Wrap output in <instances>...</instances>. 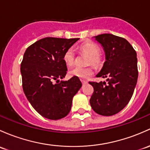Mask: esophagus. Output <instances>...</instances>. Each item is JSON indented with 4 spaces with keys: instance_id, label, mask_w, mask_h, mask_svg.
Segmentation results:
<instances>
[{
    "instance_id": "obj_1",
    "label": "esophagus",
    "mask_w": 150,
    "mask_h": 150,
    "mask_svg": "<svg viewBox=\"0 0 150 150\" xmlns=\"http://www.w3.org/2000/svg\"><path fill=\"white\" fill-rule=\"evenodd\" d=\"M81 82H82V84L83 85L86 84V83H87V81H86V80H81Z\"/></svg>"
}]
</instances>
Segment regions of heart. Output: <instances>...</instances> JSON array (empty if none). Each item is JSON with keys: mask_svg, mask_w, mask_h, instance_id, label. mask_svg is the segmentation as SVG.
I'll list each match as a JSON object with an SVG mask.
<instances>
[{"mask_svg": "<svg viewBox=\"0 0 150 150\" xmlns=\"http://www.w3.org/2000/svg\"><path fill=\"white\" fill-rule=\"evenodd\" d=\"M78 50L82 54L87 55L86 64H92L96 67L101 66L103 60L100 55V47L96 43L91 42H87L82 44L78 47ZM75 53L73 49L69 48L64 52L63 54V61L66 65L72 66L75 62ZM69 74L72 77H76L80 79H86L88 77L92 75L93 69L91 67H75L69 71Z\"/></svg>", "mask_w": 150, "mask_h": 150, "instance_id": "1", "label": "heart"}]
</instances>
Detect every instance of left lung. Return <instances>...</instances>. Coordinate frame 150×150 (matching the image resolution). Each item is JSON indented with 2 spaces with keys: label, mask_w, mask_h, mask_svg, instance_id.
Returning <instances> with one entry per match:
<instances>
[{
  "label": "left lung",
  "mask_w": 150,
  "mask_h": 150,
  "mask_svg": "<svg viewBox=\"0 0 150 150\" xmlns=\"http://www.w3.org/2000/svg\"><path fill=\"white\" fill-rule=\"evenodd\" d=\"M102 45L105 62L97 78L105 82H89L93 87L90 99L91 107L102 116H112L128 104L133 95L138 78L137 52L127 39L111 34L96 36Z\"/></svg>",
  "instance_id": "1"
}]
</instances>
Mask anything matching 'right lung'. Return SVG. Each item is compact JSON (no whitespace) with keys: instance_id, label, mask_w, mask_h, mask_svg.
<instances>
[{"instance_id":"right-lung-1","label":"right lung","mask_w":150,"mask_h":150,"mask_svg":"<svg viewBox=\"0 0 150 150\" xmlns=\"http://www.w3.org/2000/svg\"><path fill=\"white\" fill-rule=\"evenodd\" d=\"M78 39L44 38L30 45L23 54L21 64L23 92L33 108L47 119L57 120L67 116L72 98L82 86L76 77L59 81L67 70L63 54ZM54 80L57 83H53Z\"/></svg>"}]
</instances>
